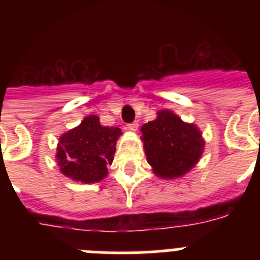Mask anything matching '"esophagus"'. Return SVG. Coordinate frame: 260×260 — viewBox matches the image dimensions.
<instances>
[{"mask_svg": "<svg viewBox=\"0 0 260 260\" xmlns=\"http://www.w3.org/2000/svg\"><path fill=\"white\" fill-rule=\"evenodd\" d=\"M138 122H132V123H127V128L130 132H137L138 130Z\"/></svg>", "mask_w": 260, "mask_h": 260, "instance_id": "1", "label": "esophagus"}]
</instances>
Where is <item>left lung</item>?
Wrapping results in <instances>:
<instances>
[{
	"instance_id": "8db88e82",
	"label": "left lung",
	"mask_w": 260,
	"mask_h": 260,
	"mask_svg": "<svg viewBox=\"0 0 260 260\" xmlns=\"http://www.w3.org/2000/svg\"><path fill=\"white\" fill-rule=\"evenodd\" d=\"M142 141L148 164L160 178H178L199 161L204 148L202 133L167 109L142 126Z\"/></svg>"
}]
</instances>
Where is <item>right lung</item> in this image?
Listing matches in <instances>:
<instances>
[{
  "instance_id": "add662e5",
  "label": "right lung",
  "mask_w": 260,
  "mask_h": 260,
  "mask_svg": "<svg viewBox=\"0 0 260 260\" xmlns=\"http://www.w3.org/2000/svg\"><path fill=\"white\" fill-rule=\"evenodd\" d=\"M122 134L118 127L102 126L98 116H88L79 126L59 137L56 158L61 173L74 181L93 183L108 174L116 143Z\"/></svg>"
}]
</instances>
